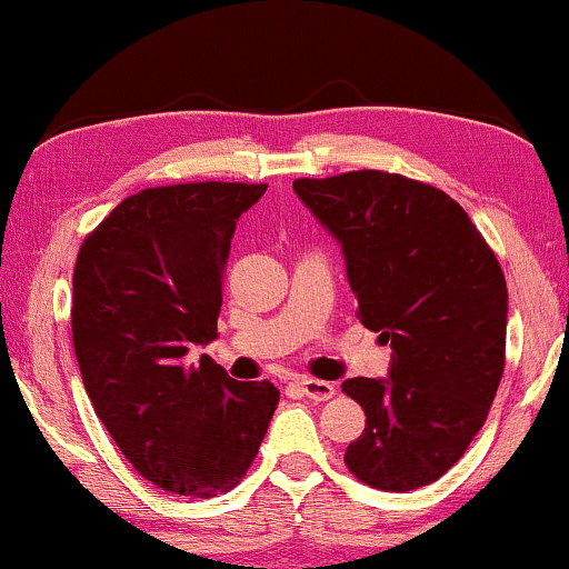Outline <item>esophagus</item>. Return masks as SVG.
Returning <instances> with one entry per match:
<instances>
[{"instance_id": "34e87169", "label": "esophagus", "mask_w": 569, "mask_h": 569, "mask_svg": "<svg viewBox=\"0 0 569 569\" xmlns=\"http://www.w3.org/2000/svg\"><path fill=\"white\" fill-rule=\"evenodd\" d=\"M299 386H301V391H305L307 397L315 401H328V399H333V393H336L333 383H328V380H318V378H299Z\"/></svg>"}]
</instances>
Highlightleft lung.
<instances>
[{
  "mask_svg": "<svg viewBox=\"0 0 569 569\" xmlns=\"http://www.w3.org/2000/svg\"><path fill=\"white\" fill-rule=\"evenodd\" d=\"M293 191L341 243L357 318L391 343L386 378H349L365 430L343 462L380 491H415L459 462L505 372L507 280L470 214L397 172L299 178Z\"/></svg>",
  "mask_w": 569,
  "mask_h": 569,
  "instance_id": "obj_1",
  "label": "left lung"
}]
</instances>
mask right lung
<instances>
[{
  "label": "right lung",
  "mask_w": 569,
  "mask_h": 569,
  "mask_svg": "<svg viewBox=\"0 0 569 569\" xmlns=\"http://www.w3.org/2000/svg\"><path fill=\"white\" fill-rule=\"evenodd\" d=\"M264 183H178L120 201L73 272V347L93 412L162 491L210 499L254 462L278 388L233 380L193 347L218 338L236 220Z\"/></svg>",
  "instance_id": "obj_1"
}]
</instances>
